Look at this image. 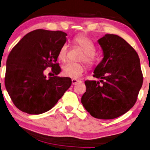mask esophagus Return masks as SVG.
<instances>
[{
  "label": "esophagus",
  "mask_w": 150,
  "mask_h": 150,
  "mask_svg": "<svg viewBox=\"0 0 150 150\" xmlns=\"http://www.w3.org/2000/svg\"><path fill=\"white\" fill-rule=\"evenodd\" d=\"M78 82H80L79 80H76V79H72V84L73 85L76 84Z\"/></svg>",
  "instance_id": "obj_1"
}]
</instances>
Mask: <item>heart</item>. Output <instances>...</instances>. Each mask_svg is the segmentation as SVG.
Returning a JSON list of instances; mask_svg holds the SVG:
<instances>
[{
	"label": "heart",
	"mask_w": 150,
	"mask_h": 150,
	"mask_svg": "<svg viewBox=\"0 0 150 150\" xmlns=\"http://www.w3.org/2000/svg\"><path fill=\"white\" fill-rule=\"evenodd\" d=\"M74 42L84 52V55L80 59L83 60L88 66H93L95 62L94 53H95V46L94 43L88 38L84 35L76 37ZM67 54V45L64 44L60 47L58 52V57L59 59L64 61L66 58ZM84 66L82 64L68 62L65 64L62 68V73L65 76L72 78H78L82 76L84 72Z\"/></svg>",
	"instance_id": "b5f03b06"
}]
</instances>
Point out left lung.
<instances>
[{
	"label": "left lung",
	"instance_id": "1",
	"mask_svg": "<svg viewBox=\"0 0 150 150\" xmlns=\"http://www.w3.org/2000/svg\"><path fill=\"white\" fill-rule=\"evenodd\" d=\"M97 41L103 58L93 76L100 80L84 82L86 91L81 103L94 118L112 119L125 114L136 102L143 84L140 61L135 50L121 37L106 34Z\"/></svg>",
	"mask_w": 150,
	"mask_h": 150
}]
</instances>
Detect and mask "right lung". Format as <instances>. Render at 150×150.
Returning <instances> with one entry per match:
<instances>
[{
    "label": "right lung",
    "mask_w": 150,
    "mask_h": 150,
    "mask_svg": "<svg viewBox=\"0 0 150 150\" xmlns=\"http://www.w3.org/2000/svg\"><path fill=\"white\" fill-rule=\"evenodd\" d=\"M66 36L63 31L37 29L11 50L4 83L14 105L21 111L30 115L47 112L70 88L71 78L58 76L61 68L56 63ZM47 67H52L56 76L47 79L43 74Z\"/></svg>",
    "instance_id": "obj_1"
}]
</instances>
